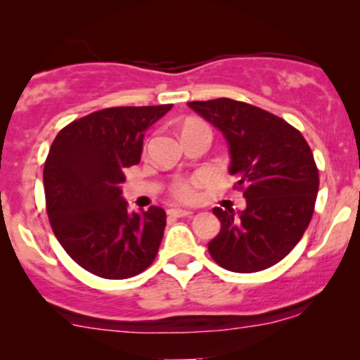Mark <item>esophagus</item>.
Listing matches in <instances>:
<instances>
[{
	"label": "esophagus",
	"mask_w": 360,
	"mask_h": 360,
	"mask_svg": "<svg viewBox=\"0 0 360 360\" xmlns=\"http://www.w3.org/2000/svg\"><path fill=\"white\" fill-rule=\"evenodd\" d=\"M169 217H174V218H184V217H191L193 212L189 210H183V208H171L167 210Z\"/></svg>",
	"instance_id": "obj_1"
}]
</instances>
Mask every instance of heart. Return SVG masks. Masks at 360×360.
I'll return each mask as SVG.
<instances>
[{"mask_svg":"<svg viewBox=\"0 0 360 360\" xmlns=\"http://www.w3.org/2000/svg\"><path fill=\"white\" fill-rule=\"evenodd\" d=\"M198 125H201V123L188 122L184 125L183 130H188V128L198 127ZM201 181H203V177H201V176H194V177H191V179L177 181V183L172 186V189H171L172 196H174L176 200L184 201V203H189V201L196 200V194H198L196 188L201 184Z\"/></svg>","mask_w":360,"mask_h":360,"instance_id":"b5f03b06","label":"heart"}]
</instances>
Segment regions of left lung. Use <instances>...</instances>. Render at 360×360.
Instances as JSON below:
<instances>
[{
    "label": "left lung",
    "mask_w": 360,
    "mask_h": 360,
    "mask_svg": "<svg viewBox=\"0 0 360 360\" xmlns=\"http://www.w3.org/2000/svg\"><path fill=\"white\" fill-rule=\"evenodd\" d=\"M189 108L217 127L229 143V172L243 189L245 210L213 208L221 230L208 243L223 269L257 272L295 249L315 210L318 169L303 135L283 118L249 103L218 98Z\"/></svg>",
    "instance_id": "left-lung-1"
}]
</instances>
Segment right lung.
I'll list each match as a JSON object with an SVG mask.
<instances>
[{"label": "right lung", "instance_id": "1", "mask_svg": "<svg viewBox=\"0 0 360 360\" xmlns=\"http://www.w3.org/2000/svg\"><path fill=\"white\" fill-rule=\"evenodd\" d=\"M172 105L94 111L57 134L44 166L47 214L57 240L82 269L128 279L154 262L166 212L130 213L122 198L125 169L140 162L143 134Z\"/></svg>", "mask_w": 360, "mask_h": 360}]
</instances>
